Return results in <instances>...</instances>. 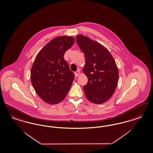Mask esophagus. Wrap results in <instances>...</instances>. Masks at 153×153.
<instances>
[{
  "mask_svg": "<svg viewBox=\"0 0 153 153\" xmlns=\"http://www.w3.org/2000/svg\"><path fill=\"white\" fill-rule=\"evenodd\" d=\"M79 74H80V72H79V71H76L75 73H74V76H75V77H78L79 76Z\"/></svg>",
  "mask_w": 153,
  "mask_h": 153,
  "instance_id": "1",
  "label": "esophagus"
}]
</instances>
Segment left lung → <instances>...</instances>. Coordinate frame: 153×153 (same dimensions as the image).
Here are the masks:
<instances>
[{
	"mask_svg": "<svg viewBox=\"0 0 153 153\" xmlns=\"http://www.w3.org/2000/svg\"><path fill=\"white\" fill-rule=\"evenodd\" d=\"M84 52L85 64L82 72L88 77L84 86L86 98L94 104H103L113 96L118 80V69L110 52L104 45L84 35L76 36Z\"/></svg>",
	"mask_w": 153,
	"mask_h": 153,
	"instance_id": "8db88e82",
	"label": "left lung"
}]
</instances>
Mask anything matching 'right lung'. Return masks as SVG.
I'll use <instances>...</instances> for the list:
<instances>
[{
  "mask_svg": "<svg viewBox=\"0 0 153 153\" xmlns=\"http://www.w3.org/2000/svg\"><path fill=\"white\" fill-rule=\"evenodd\" d=\"M74 42L73 37H55L39 51L33 63L31 83L37 95L46 103L60 102L71 89L74 75L64 55Z\"/></svg>",
  "mask_w": 153,
  "mask_h": 153,
  "instance_id": "obj_1",
  "label": "right lung"
}]
</instances>
